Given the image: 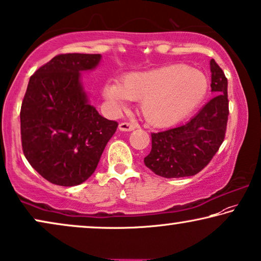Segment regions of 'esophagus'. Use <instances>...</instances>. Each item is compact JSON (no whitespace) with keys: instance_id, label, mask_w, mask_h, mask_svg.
I'll return each mask as SVG.
<instances>
[{"instance_id":"obj_1","label":"esophagus","mask_w":261,"mask_h":261,"mask_svg":"<svg viewBox=\"0 0 261 261\" xmlns=\"http://www.w3.org/2000/svg\"><path fill=\"white\" fill-rule=\"evenodd\" d=\"M119 130L120 131H132L136 129V125H134V124L131 123H126V122H123L119 124Z\"/></svg>"}]
</instances>
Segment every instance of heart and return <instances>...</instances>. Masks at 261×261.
Returning a JSON list of instances; mask_svg holds the SVG:
<instances>
[{"label": "heart", "mask_w": 261, "mask_h": 261, "mask_svg": "<svg viewBox=\"0 0 261 261\" xmlns=\"http://www.w3.org/2000/svg\"><path fill=\"white\" fill-rule=\"evenodd\" d=\"M208 79L199 69L175 64L150 71L132 72L122 83H108L106 100L117 109L127 100L141 101L142 116L153 126H170L188 117L203 100Z\"/></svg>", "instance_id": "obj_1"}]
</instances>
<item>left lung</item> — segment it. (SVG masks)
Returning a JSON list of instances; mask_svg holds the SVG:
<instances>
[{
  "label": "left lung",
  "instance_id": "obj_1",
  "mask_svg": "<svg viewBox=\"0 0 261 261\" xmlns=\"http://www.w3.org/2000/svg\"><path fill=\"white\" fill-rule=\"evenodd\" d=\"M211 72L215 97L185 125L151 134V151L144 163L156 175L166 178L196 175L221 146L229 115L228 82L214 59L211 60Z\"/></svg>",
  "mask_w": 261,
  "mask_h": 261
}]
</instances>
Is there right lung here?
I'll use <instances>...</instances> for the list:
<instances>
[{"label": "right lung", "instance_id": "add662e5", "mask_svg": "<svg viewBox=\"0 0 261 261\" xmlns=\"http://www.w3.org/2000/svg\"><path fill=\"white\" fill-rule=\"evenodd\" d=\"M100 54H59L31 76L22 101V150L29 164L53 185L85 182L118 126L90 104L80 72Z\"/></svg>", "mask_w": 261, "mask_h": 261}]
</instances>
